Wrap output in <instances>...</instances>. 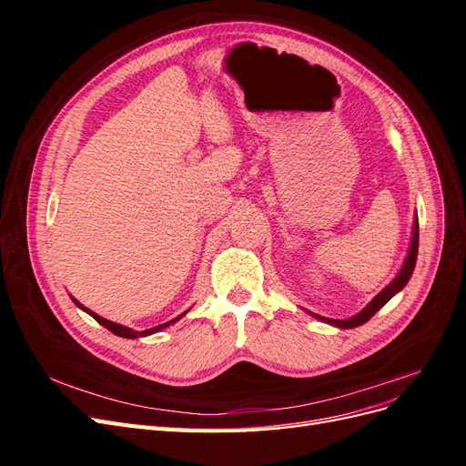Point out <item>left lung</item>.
Segmentation results:
<instances>
[{"mask_svg": "<svg viewBox=\"0 0 466 466\" xmlns=\"http://www.w3.org/2000/svg\"><path fill=\"white\" fill-rule=\"evenodd\" d=\"M416 258H418V216L414 218V228H412V241H410V248H408V255H406V258H404V264H402V268L399 270V274L394 276V279L390 281V284L383 289V291H379L375 298L365 305V309H361V311L358 313V315H354V317H350V319H346V320H336V319H327V317H320V315H315V313H311L315 319H320L322 322H329V324H332V327H338V329H356V327H360V324H363V322H368L380 307H383L392 295H397L406 284H408V279L412 278V272H414V266H416Z\"/></svg>", "mask_w": 466, "mask_h": 466, "instance_id": "8db88e82", "label": "left lung"}]
</instances>
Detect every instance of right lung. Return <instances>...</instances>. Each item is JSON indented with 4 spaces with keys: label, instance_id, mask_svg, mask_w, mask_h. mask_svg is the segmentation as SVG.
<instances>
[{
    "label": "right lung",
    "instance_id": "right-lung-1",
    "mask_svg": "<svg viewBox=\"0 0 466 466\" xmlns=\"http://www.w3.org/2000/svg\"><path fill=\"white\" fill-rule=\"evenodd\" d=\"M74 299V298H72ZM74 303L79 307V309H83V311L86 313H89L98 324H103L105 329H108L112 334H116V336H122V338H139V336H149V334H155V332H159V330H163V329H167V327H171L173 322H177L178 319H182L185 317L187 313H182L180 317H177V319H173V320H168V322H163V324H159V327H153V329H147V330H132V329H128V327H124V324H118V322H112V320H106V319H103L101 315H96V313H93L91 309H87V307H83L77 299H74Z\"/></svg>",
    "mask_w": 466,
    "mask_h": 466
}]
</instances>
